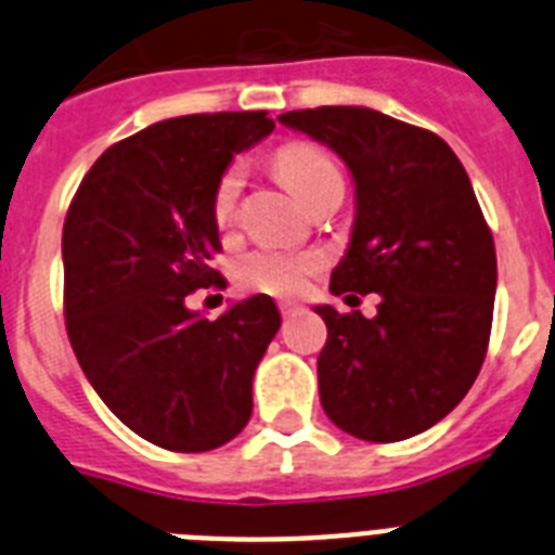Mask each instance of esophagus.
I'll use <instances>...</instances> for the list:
<instances>
[{"label":"esophagus","mask_w":555,"mask_h":555,"mask_svg":"<svg viewBox=\"0 0 555 555\" xmlns=\"http://www.w3.org/2000/svg\"><path fill=\"white\" fill-rule=\"evenodd\" d=\"M281 313L283 317H292V313H297V306L294 302H281Z\"/></svg>","instance_id":"obj_1"}]
</instances>
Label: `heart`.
Wrapping results in <instances>:
<instances>
[{"label": "heart", "instance_id": "1", "mask_svg": "<svg viewBox=\"0 0 555 555\" xmlns=\"http://www.w3.org/2000/svg\"><path fill=\"white\" fill-rule=\"evenodd\" d=\"M278 178L283 180L294 197L302 205L325 189L333 180H341L338 166L327 155L322 146L306 144V141H292L283 144L274 152L272 158ZM238 191H242V171L238 166H230L219 178L217 189H214V199H210V214L219 230H228L235 222V208H238ZM320 269V255L313 253H286V249H249L238 258L235 272L244 286L255 288L263 294H278V297H288L297 294L313 272Z\"/></svg>", "mask_w": 555, "mask_h": 555}]
</instances>
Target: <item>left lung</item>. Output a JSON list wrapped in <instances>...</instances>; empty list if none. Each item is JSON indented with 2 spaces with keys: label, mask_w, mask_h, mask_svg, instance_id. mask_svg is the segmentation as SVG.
Wrapping results in <instances>:
<instances>
[{
  "label": "left lung",
  "mask_w": 555,
  "mask_h": 555,
  "mask_svg": "<svg viewBox=\"0 0 555 555\" xmlns=\"http://www.w3.org/2000/svg\"><path fill=\"white\" fill-rule=\"evenodd\" d=\"M278 121L331 146L356 183V222L331 292L377 313L317 306V361L331 423L364 442L423 434L464 400L492 331V230L455 152L436 132L356 105L288 111Z\"/></svg>",
  "instance_id": "8db88e82"
}]
</instances>
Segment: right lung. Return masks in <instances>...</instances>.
Listing matches in <instances>:
<instances>
[{"mask_svg": "<svg viewBox=\"0 0 555 555\" xmlns=\"http://www.w3.org/2000/svg\"><path fill=\"white\" fill-rule=\"evenodd\" d=\"M274 130L267 111L191 113L107 146L63 224L72 350L102 403L175 453L222 448L253 414V377L281 327L272 297L219 320L185 306L222 249L210 199L235 152Z\"/></svg>", "mask_w": 555, "mask_h": 555, "instance_id": "add662e5", "label": "right lung"}]
</instances>
